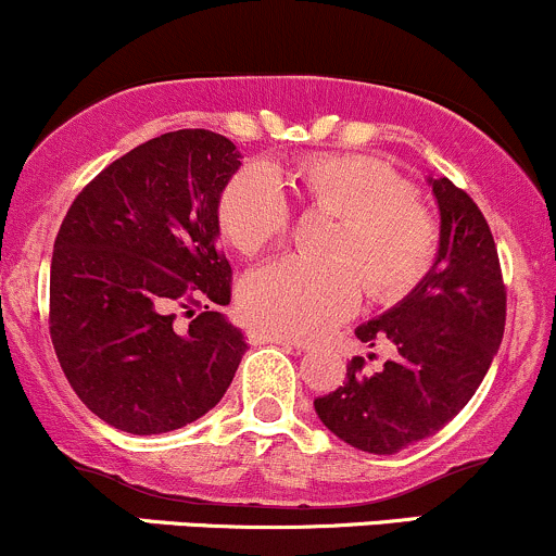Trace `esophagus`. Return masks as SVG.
<instances>
[{
    "label": "esophagus",
    "instance_id": "esophagus-1",
    "mask_svg": "<svg viewBox=\"0 0 556 556\" xmlns=\"http://www.w3.org/2000/svg\"><path fill=\"white\" fill-rule=\"evenodd\" d=\"M247 337H249V342H252V344H280V348L296 350V352L307 350V344H304V342H296V339H289V337H280V333L265 331V328H256V326L249 328Z\"/></svg>",
    "mask_w": 556,
    "mask_h": 556
}]
</instances>
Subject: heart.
Listing matches in <instances>:
<instances>
[{
    "label": "heart",
    "instance_id": "heart-1",
    "mask_svg": "<svg viewBox=\"0 0 556 556\" xmlns=\"http://www.w3.org/2000/svg\"><path fill=\"white\" fill-rule=\"evenodd\" d=\"M278 188L337 217L326 262L283 256L249 273L241 309L256 328L291 339L320 337L342 324L366 286L376 302L408 294L432 267L438 228L410 185L384 161L355 153H313L291 166H249L230 177L217 204L225 241L256 254L280 241L289 223Z\"/></svg>",
    "mask_w": 556,
    "mask_h": 556
}]
</instances>
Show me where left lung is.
Here are the masks:
<instances>
[{
  "label": "left lung",
  "mask_w": 556,
  "mask_h": 556,
  "mask_svg": "<svg viewBox=\"0 0 556 556\" xmlns=\"http://www.w3.org/2000/svg\"><path fill=\"white\" fill-rule=\"evenodd\" d=\"M427 182L440 212L432 267L395 307L355 328L368 348L387 339L395 355L376 374L352 357L344 387L315 400V414L339 440L379 456L440 432L482 384L504 339L506 291L493 232L447 177Z\"/></svg>",
  "instance_id": "left-lung-1"
}]
</instances>
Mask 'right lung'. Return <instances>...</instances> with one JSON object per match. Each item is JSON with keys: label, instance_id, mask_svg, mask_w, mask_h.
<instances>
[{"label": "right lung", "instance_id": "obj_1", "mask_svg": "<svg viewBox=\"0 0 556 556\" xmlns=\"http://www.w3.org/2000/svg\"><path fill=\"white\" fill-rule=\"evenodd\" d=\"M241 159L208 129L153 137L105 166L58 230L52 344L81 403L122 432L201 419L247 352L241 328L217 313L230 302L217 204Z\"/></svg>", "mask_w": 556, "mask_h": 556}]
</instances>
